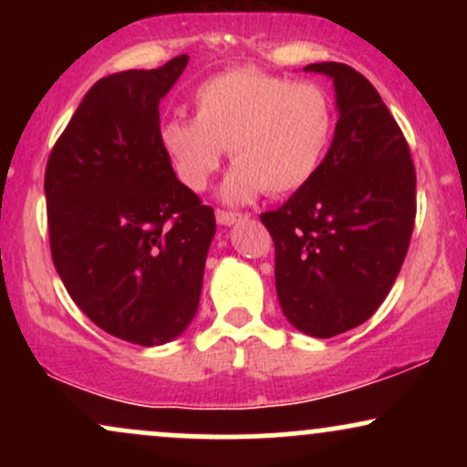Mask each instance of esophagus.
<instances>
[{"label": "esophagus", "instance_id": "1", "mask_svg": "<svg viewBox=\"0 0 467 467\" xmlns=\"http://www.w3.org/2000/svg\"><path fill=\"white\" fill-rule=\"evenodd\" d=\"M237 219H241L239 213H230V211H217V223L219 226H233Z\"/></svg>", "mask_w": 467, "mask_h": 467}]
</instances>
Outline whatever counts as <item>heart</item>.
Here are the masks:
<instances>
[{"label":"heart","mask_w":467,"mask_h":467,"mask_svg":"<svg viewBox=\"0 0 467 467\" xmlns=\"http://www.w3.org/2000/svg\"><path fill=\"white\" fill-rule=\"evenodd\" d=\"M192 103L195 116L175 114L160 125V144L175 178L195 192L206 189L228 147L237 162L219 191L228 203L301 191L334 140V100L314 80L234 67L197 85Z\"/></svg>","instance_id":"obj_1"}]
</instances>
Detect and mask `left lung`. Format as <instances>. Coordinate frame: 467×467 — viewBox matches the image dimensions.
<instances>
[{
    "instance_id": "left-lung-1",
    "label": "left lung",
    "mask_w": 467,
    "mask_h": 467,
    "mask_svg": "<svg viewBox=\"0 0 467 467\" xmlns=\"http://www.w3.org/2000/svg\"><path fill=\"white\" fill-rule=\"evenodd\" d=\"M305 72L334 80L337 122L318 173L261 222L275 239L276 296L303 334L362 325L393 287L415 226V166L378 89L345 63Z\"/></svg>"
}]
</instances>
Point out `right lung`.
Listing matches in <instances>:
<instances>
[{"instance_id": "1", "label": "right lung", "mask_w": 467, "mask_h": 467, "mask_svg": "<svg viewBox=\"0 0 467 467\" xmlns=\"http://www.w3.org/2000/svg\"><path fill=\"white\" fill-rule=\"evenodd\" d=\"M189 57L92 85L46 166L52 261L80 312L142 347L175 340L200 305L215 213L175 178L160 100Z\"/></svg>"}]
</instances>
